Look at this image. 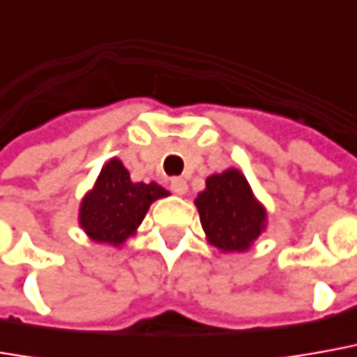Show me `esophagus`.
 <instances>
[{
	"label": "esophagus",
	"mask_w": 357,
	"mask_h": 357,
	"mask_svg": "<svg viewBox=\"0 0 357 357\" xmlns=\"http://www.w3.org/2000/svg\"><path fill=\"white\" fill-rule=\"evenodd\" d=\"M169 189H172L174 193H178V195H183V193L188 191V183H185V179L172 178V181H169Z\"/></svg>",
	"instance_id": "esophagus-1"
}]
</instances>
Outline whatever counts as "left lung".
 Instances as JSON below:
<instances>
[{
  "mask_svg": "<svg viewBox=\"0 0 357 357\" xmlns=\"http://www.w3.org/2000/svg\"><path fill=\"white\" fill-rule=\"evenodd\" d=\"M195 205L209 242L225 252L248 248L260 236L266 222V213L238 169L211 176Z\"/></svg>",
  "mask_w": 357,
  "mask_h": 357,
  "instance_id": "obj_1",
  "label": "left lung"
}]
</instances>
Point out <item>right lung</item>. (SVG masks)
I'll list each match as a JSON object with an SVG mask.
<instances>
[{
  "label": "right lung",
  "mask_w": 357,
  "mask_h": 357,
  "mask_svg": "<svg viewBox=\"0 0 357 357\" xmlns=\"http://www.w3.org/2000/svg\"><path fill=\"white\" fill-rule=\"evenodd\" d=\"M166 195L168 191L158 183H132L125 166L111 160L82 201L79 225L96 242L119 246L142 222L150 203Z\"/></svg>",
  "instance_id": "add662e5"
}]
</instances>
